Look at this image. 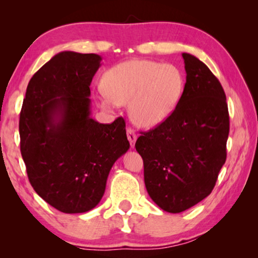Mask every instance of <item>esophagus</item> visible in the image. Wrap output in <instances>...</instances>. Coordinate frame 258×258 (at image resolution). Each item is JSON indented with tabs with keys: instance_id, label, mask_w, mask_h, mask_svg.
<instances>
[{
	"instance_id": "obj_1",
	"label": "esophagus",
	"mask_w": 258,
	"mask_h": 258,
	"mask_svg": "<svg viewBox=\"0 0 258 258\" xmlns=\"http://www.w3.org/2000/svg\"><path fill=\"white\" fill-rule=\"evenodd\" d=\"M127 139H128V141H130L131 147L134 148L135 141H137V134L134 133V131L131 128V127L127 128Z\"/></svg>"
}]
</instances>
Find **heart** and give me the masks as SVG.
Here are the masks:
<instances>
[{
    "instance_id": "b5f03b06",
    "label": "heart",
    "mask_w": 258,
    "mask_h": 258,
    "mask_svg": "<svg viewBox=\"0 0 258 258\" xmlns=\"http://www.w3.org/2000/svg\"><path fill=\"white\" fill-rule=\"evenodd\" d=\"M101 87L100 107L128 104L131 120L139 127L152 128L167 119L180 102L184 76L175 64L133 59L108 69Z\"/></svg>"
}]
</instances>
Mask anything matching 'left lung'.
<instances>
[{
    "label": "left lung",
    "instance_id": "1",
    "mask_svg": "<svg viewBox=\"0 0 258 258\" xmlns=\"http://www.w3.org/2000/svg\"><path fill=\"white\" fill-rule=\"evenodd\" d=\"M186 82L172 115L135 143L156 205L181 213L211 195L226 159L230 121L223 87L203 61L183 53Z\"/></svg>",
    "mask_w": 258,
    "mask_h": 258
}]
</instances>
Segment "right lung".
<instances>
[{"label": "right lung", "instance_id": "1", "mask_svg": "<svg viewBox=\"0 0 258 258\" xmlns=\"http://www.w3.org/2000/svg\"><path fill=\"white\" fill-rule=\"evenodd\" d=\"M102 58L63 51L29 81L20 112V151L34 190L58 211L85 213L100 203L109 172L130 149L125 121L91 117L92 78Z\"/></svg>", "mask_w": 258, "mask_h": 258}]
</instances>
